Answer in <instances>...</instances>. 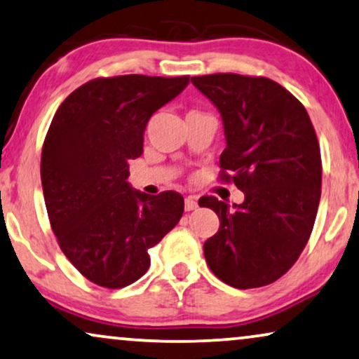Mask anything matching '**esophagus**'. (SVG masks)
Returning <instances> with one entry per match:
<instances>
[{"instance_id": "1", "label": "esophagus", "mask_w": 359, "mask_h": 359, "mask_svg": "<svg viewBox=\"0 0 359 359\" xmlns=\"http://www.w3.org/2000/svg\"><path fill=\"white\" fill-rule=\"evenodd\" d=\"M198 208V201H196L194 196H188V198L184 199V209L186 210H194Z\"/></svg>"}]
</instances>
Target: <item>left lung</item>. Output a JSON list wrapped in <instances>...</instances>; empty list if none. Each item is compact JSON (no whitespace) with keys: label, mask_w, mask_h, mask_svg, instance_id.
Listing matches in <instances>:
<instances>
[{"label":"left lung","mask_w":359,"mask_h":359,"mask_svg":"<svg viewBox=\"0 0 359 359\" xmlns=\"http://www.w3.org/2000/svg\"><path fill=\"white\" fill-rule=\"evenodd\" d=\"M191 81L222 117V180L245 194L232 208L214 196L199 199L220 220L204 243L205 262L229 286H266L296 263L316 222L322 160L311 117L269 78L217 73Z\"/></svg>","instance_id":"8db88e82"}]
</instances>
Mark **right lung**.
Segmentation results:
<instances>
[{"label": "right lung", "instance_id": "right-lung-1", "mask_svg": "<svg viewBox=\"0 0 359 359\" xmlns=\"http://www.w3.org/2000/svg\"><path fill=\"white\" fill-rule=\"evenodd\" d=\"M189 76L96 78L62 102L42 149L48 219L62 252L97 286L119 289L150 266L155 247L184 210L183 196H150L129 181L144 154L147 122L188 86Z\"/></svg>", "mask_w": 359, "mask_h": 359}]
</instances>
